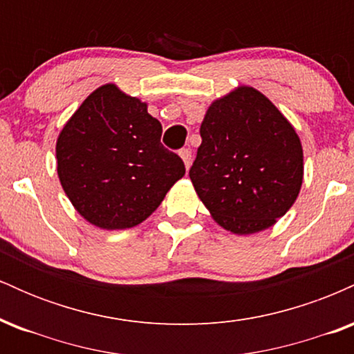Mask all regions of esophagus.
I'll list each match as a JSON object with an SVG mask.
<instances>
[{
  "instance_id": "1",
  "label": "esophagus",
  "mask_w": 354,
  "mask_h": 354,
  "mask_svg": "<svg viewBox=\"0 0 354 354\" xmlns=\"http://www.w3.org/2000/svg\"><path fill=\"white\" fill-rule=\"evenodd\" d=\"M180 156L183 158V161H185L186 168H189L191 161H193V156H191V149H189V148H183V149H180Z\"/></svg>"
}]
</instances>
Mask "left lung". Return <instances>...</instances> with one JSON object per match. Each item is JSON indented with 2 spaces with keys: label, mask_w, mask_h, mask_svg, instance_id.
<instances>
[{
  "label": "left lung",
  "mask_w": 354,
  "mask_h": 354,
  "mask_svg": "<svg viewBox=\"0 0 354 354\" xmlns=\"http://www.w3.org/2000/svg\"><path fill=\"white\" fill-rule=\"evenodd\" d=\"M189 169L200 200L223 228L251 234L293 206L303 148L290 121L254 88L239 86L206 111Z\"/></svg>",
  "instance_id": "left-lung-1"
}]
</instances>
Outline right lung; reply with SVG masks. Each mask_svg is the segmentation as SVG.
I'll use <instances>...</instances> for the list:
<instances>
[{
	"label": "right lung",
	"mask_w": 354,
	"mask_h": 354,
	"mask_svg": "<svg viewBox=\"0 0 354 354\" xmlns=\"http://www.w3.org/2000/svg\"><path fill=\"white\" fill-rule=\"evenodd\" d=\"M161 123L115 84L93 91L56 143L58 176L76 211L103 230L133 228L161 205L185 163Z\"/></svg>",
	"instance_id": "add662e5"
}]
</instances>
